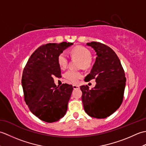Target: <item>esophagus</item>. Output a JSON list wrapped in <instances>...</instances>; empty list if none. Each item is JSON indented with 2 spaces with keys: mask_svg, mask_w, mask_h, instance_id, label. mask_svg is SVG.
I'll list each match as a JSON object with an SVG mask.
<instances>
[{
  "mask_svg": "<svg viewBox=\"0 0 146 146\" xmlns=\"http://www.w3.org/2000/svg\"><path fill=\"white\" fill-rule=\"evenodd\" d=\"M73 89H75V90L80 88V86L77 85H73Z\"/></svg>",
  "mask_w": 146,
  "mask_h": 146,
  "instance_id": "obj_1",
  "label": "esophagus"
}]
</instances>
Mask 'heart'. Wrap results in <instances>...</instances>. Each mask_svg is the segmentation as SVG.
<instances>
[{"label": "heart", "instance_id": "heart-1", "mask_svg": "<svg viewBox=\"0 0 146 146\" xmlns=\"http://www.w3.org/2000/svg\"><path fill=\"white\" fill-rule=\"evenodd\" d=\"M71 56L80 59L79 67L87 70L91 68L92 60L91 58V52L88 49L82 46H77L73 48L70 51ZM58 63L61 69H64L68 63V58L64 52H61L58 56ZM83 76L82 73L80 71L70 70L64 73V78L68 81L72 83L78 82Z\"/></svg>", "mask_w": 146, "mask_h": 146}]
</instances>
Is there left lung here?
Returning a JSON list of instances; mask_svg holds the SVG:
<instances>
[{
    "label": "left lung",
    "instance_id": "8db88e82",
    "mask_svg": "<svg viewBox=\"0 0 146 146\" xmlns=\"http://www.w3.org/2000/svg\"><path fill=\"white\" fill-rule=\"evenodd\" d=\"M97 52L90 73L85 81L95 79L96 85L90 90L82 85V100L88 115L105 119L115 112L122 104L126 78L123 68L116 53L109 46L99 42L87 43Z\"/></svg>",
    "mask_w": 146,
    "mask_h": 146
}]
</instances>
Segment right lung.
Segmentation results:
<instances>
[{"mask_svg": "<svg viewBox=\"0 0 146 146\" xmlns=\"http://www.w3.org/2000/svg\"><path fill=\"white\" fill-rule=\"evenodd\" d=\"M72 42L48 43L31 56L22 76L24 100L30 111L44 122H56L64 117L73 86L65 83L56 86L53 77L60 78L58 56Z\"/></svg>", "mask_w": 146, "mask_h": 146, "instance_id": "1", "label": "right lung"}]
</instances>
